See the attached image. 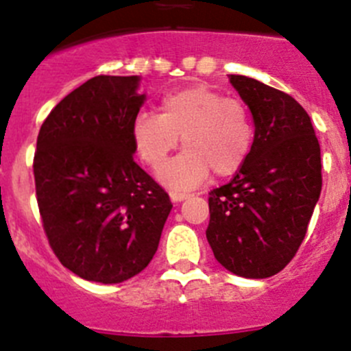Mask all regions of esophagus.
Segmentation results:
<instances>
[{
  "label": "esophagus",
  "mask_w": 351,
  "mask_h": 351,
  "mask_svg": "<svg viewBox=\"0 0 351 351\" xmlns=\"http://www.w3.org/2000/svg\"><path fill=\"white\" fill-rule=\"evenodd\" d=\"M169 197H171L173 202H182V201H185V199L191 197V194H186V192L173 191V192H169Z\"/></svg>",
  "instance_id": "34e87169"
}]
</instances>
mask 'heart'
Returning <instances> with one entry per match:
<instances>
[{"label": "heart", "instance_id": "heart-1", "mask_svg": "<svg viewBox=\"0 0 351 351\" xmlns=\"http://www.w3.org/2000/svg\"><path fill=\"white\" fill-rule=\"evenodd\" d=\"M131 135L140 159L154 169L162 166L182 138L185 150L157 176L171 189H192L211 169L218 176L241 169L253 143V124L239 98L223 97L208 84H192L166 93L159 114L140 112Z\"/></svg>", "mask_w": 351, "mask_h": 351}]
</instances>
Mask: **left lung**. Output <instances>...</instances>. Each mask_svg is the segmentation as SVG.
<instances>
[{"label":"left lung","mask_w":351,"mask_h":351,"mask_svg":"<svg viewBox=\"0 0 351 351\" xmlns=\"http://www.w3.org/2000/svg\"><path fill=\"white\" fill-rule=\"evenodd\" d=\"M254 140L227 185L209 192L206 230L221 267L245 279L279 274L303 242L322 191L320 145L306 110L284 91L230 74Z\"/></svg>","instance_id":"obj_1"}]
</instances>
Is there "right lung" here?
<instances>
[{"label": "right lung", "mask_w": 351, "mask_h": 351, "mask_svg": "<svg viewBox=\"0 0 351 351\" xmlns=\"http://www.w3.org/2000/svg\"><path fill=\"white\" fill-rule=\"evenodd\" d=\"M140 76H97L43 123L34 154L39 213L51 250L84 280L119 284L154 258L173 204L133 160Z\"/></svg>", "instance_id": "right-lung-1"}]
</instances>
